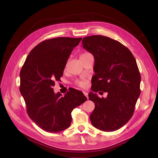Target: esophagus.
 Here are the masks:
<instances>
[{
  "mask_svg": "<svg viewBox=\"0 0 158 158\" xmlns=\"http://www.w3.org/2000/svg\"><path fill=\"white\" fill-rule=\"evenodd\" d=\"M83 94H84V95L86 97V98H88V94L86 92H85V91L83 92Z\"/></svg>",
  "mask_w": 158,
  "mask_h": 158,
  "instance_id": "1",
  "label": "esophagus"
}]
</instances>
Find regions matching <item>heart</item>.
<instances>
[{"label": "heart", "instance_id": "heart-1", "mask_svg": "<svg viewBox=\"0 0 158 158\" xmlns=\"http://www.w3.org/2000/svg\"><path fill=\"white\" fill-rule=\"evenodd\" d=\"M89 54V53H85V54H82L81 56H84V55H86V54ZM76 85H77V86H80V87H82V88H85V87H86V82H85L84 80H77V81H76Z\"/></svg>", "mask_w": 158, "mask_h": 158}]
</instances>
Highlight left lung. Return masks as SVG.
Here are the masks:
<instances>
[{"instance_id": "left-lung-1", "label": "left lung", "mask_w": 158, "mask_h": 158, "mask_svg": "<svg viewBox=\"0 0 158 158\" xmlns=\"http://www.w3.org/2000/svg\"><path fill=\"white\" fill-rule=\"evenodd\" d=\"M82 44L95 58L93 92L88 94L95 104L91 122L103 131L118 130L132 117L140 95L141 76L135 58L126 47L106 36L85 37ZM99 90L107 92V97L98 98L94 92Z\"/></svg>"}]
</instances>
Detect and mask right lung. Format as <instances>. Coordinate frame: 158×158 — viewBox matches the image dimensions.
<instances>
[{"mask_svg": "<svg viewBox=\"0 0 158 158\" xmlns=\"http://www.w3.org/2000/svg\"><path fill=\"white\" fill-rule=\"evenodd\" d=\"M82 38L59 37L45 40L27 56L20 71V94L27 106L29 117L48 132L67 129L72 122V110L87 98L77 89L62 96L55 94V81L63 76L66 62Z\"/></svg>", "mask_w": 158, "mask_h": 158, "instance_id": "right-lung-1", "label": "right lung"}]
</instances>
